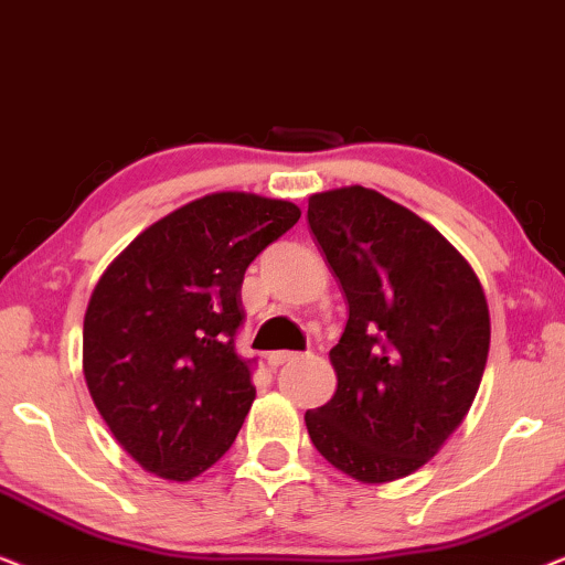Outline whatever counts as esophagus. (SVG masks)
Returning a JSON list of instances; mask_svg holds the SVG:
<instances>
[{
	"label": "esophagus",
	"mask_w": 565,
	"mask_h": 565,
	"mask_svg": "<svg viewBox=\"0 0 565 565\" xmlns=\"http://www.w3.org/2000/svg\"><path fill=\"white\" fill-rule=\"evenodd\" d=\"M296 360H303V354L300 352H273L269 354V365L273 367H280L285 362H296Z\"/></svg>",
	"instance_id": "obj_1"
}]
</instances>
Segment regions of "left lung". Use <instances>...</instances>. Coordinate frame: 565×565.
Wrapping results in <instances>:
<instances>
[{
  "mask_svg": "<svg viewBox=\"0 0 565 565\" xmlns=\"http://www.w3.org/2000/svg\"><path fill=\"white\" fill-rule=\"evenodd\" d=\"M308 223L350 306L329 352L337 391L306 412L308 435L354 481H396L435 458L473 404L491 342L486 292L431 223L375 190L316 192Z\"/></svg>",
  "mask_w": 565,
  "mask_h": 565,
  "instance_id": "obj_1",
  "label": "left lung"
}]
</instances>
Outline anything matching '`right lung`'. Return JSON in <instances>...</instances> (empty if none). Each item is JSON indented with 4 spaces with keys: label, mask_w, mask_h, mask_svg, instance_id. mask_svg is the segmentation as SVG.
Segmentation results:
<instances>
[{
    "label": "right lung",
    "mask_w": 565,
    "mask_h": 565,
    "mask_svg": "<svg viewBox=\"0 0 565 565\" xmlns=\"http://www.w3.org/2000/svg\"><path fill=\"white\" fill-rule=\"evenodd\" d=\"M300 207L213 192L141 231L92 290L82 370L118 445L149 473L192 481L218 462L257 396L236 354L242 282Z\"/></svg>",
    "instance_id": "1"
}]
</instances>
